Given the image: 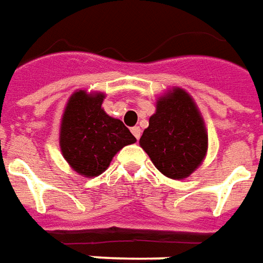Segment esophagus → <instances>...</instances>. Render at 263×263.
<instances>
[{
  "mask_svg": "<svg viewBox=\"0 0 263 263\" xmlns=\"http://www.w3.org/2000/svg\"><path fill=\"white\" fill-rule=\"evenodd\" d=\"M131 132H132V135L137 138V139L141 138V128H139V126H134V128L131 129Z\"/></svg>",
  "mask_w": 263,
  "mask_h": 263,
  "instance_id": "esophagus-1",
  "label": "esophagus"
}]
</instances>
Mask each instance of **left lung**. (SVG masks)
Returning <instances> with one entry per match:
<instances>
[{"instance_id":"8db88e82","label":"left lung","mask_w":263,"mask_h":263,"mask_svg":"<svg viewBox=\"0 0 263 263\" xmlns=\"http://www.w3.org/2000/svg\"><path fill=\"white\" fill-rule=\"evenodd\" d=\"M139 143L157 170L173 180H182L196 170L206 155L208 135L191 96L174 89L159 99Z\"/></svg>"}]
</instances>
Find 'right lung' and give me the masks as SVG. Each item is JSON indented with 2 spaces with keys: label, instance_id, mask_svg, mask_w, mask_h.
<instances>
[{
  "label": "right lung",
  "instance_id": "add662e5",
  "mask_svg": "<svg viewBox=\"0 0 263 263\" xmlns=\"http://www.w3.org/2000/svg\"><path fill=\"white\" fill-rule=\"evenodd\" d=\"M104 95L73 93L62 116L60 146L65 160L79 174L96 177L117 152L137 141L122 121L102 108Z\"/></svg>",
  "mask_w": 263,
  "mask_h": 263
}]
</instances>
